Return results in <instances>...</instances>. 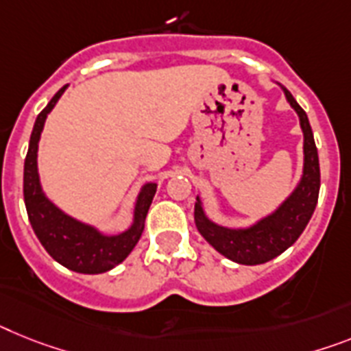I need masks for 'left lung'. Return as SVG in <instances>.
<instances>
[{
    "label": "left lung",
    "instance_id": "1",
    "mask_svg": "<svg viewBox=\"0 0 351 351\" xmlns=\"http://www.w3.org/2000/svg\"><path fill=\"white\" fill-rule=\"evenodd\" d=\"M284 93L291 107L298 114L303 132V175L289 198L269 216L262 217L248 228H226L216 225L203 210L202 199L196 198L194 205V221L199 234L210 246H214V250L237 264L255 266L278 257L296 243L317 205L321 180L314 135L305 110L296 103L289 90L284 89Z\"/></svg>",
    "mask_w": 351,
    "mask_h": 351
}]
</instances>
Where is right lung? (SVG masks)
I'll return each instance as SVG.
<instances>
[{"mask_svg": "<svg viewBox=\"0 0 351 351\" xmlns=\"http://www.w3.org/2000/svg\"><path fill=\"white\" fill-rule=\"evenodd\" d=\"M66 89L67 85H64L35 119L30 146L25 158V178H23L25 205L37 239L58 264L76 273L98 275L121 264L130 255L135 244L139 243L144 230V219L153 196L157 193V184L143 185L135 202L134 223L128 230L117 235L101 234L98 228L67 216L66 212H62L57 205H53L46 198L37 171V149H39V139L46 117Z\"/></svg>", "mask_w": 351, "mask_h": 351, "instance_id": "right-lung-1", "label": "right lung"}]
</instances>
